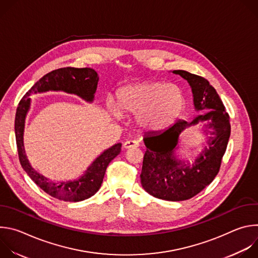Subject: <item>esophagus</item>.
Wrapping results in <instances>:
<instances>
[{"instance_id": "1", "label": "esophagus", "mask_w": 258, "mask_h": 258, "mask_svg": "<svg viewBox=\"0 0 258 258\" xmlns=\"http://www.w3.org/2000/svg\"><path fill=\"white\" fill-rule=\"evenodd\" d=\"M137 147H139V143L137 141H133V140H130V141H126L123 143V148L124 149H131V148H137Z\"/></svg>"}]
</instances>
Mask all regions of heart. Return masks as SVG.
I'll use <instances>...</instances> for the list:
<instances>
[{
  "mask_svg": "<svg viewBox=\"0 0 258 258\" xmlns=\"http://www.w3.org/2000/svg\"><path fill=\"white\" fill-rule=\"evenodd\" d=\"M116 100L120 112L137 114L138 125L149 132L169 126L186 106L183 91L176 85L163 82H145L121 87L116 92ZM108 107L114 116H120L111 103Z\"/></svg>",
  "mask_w": 258,
  "mask_h": 258,
  "instance_id": "b5f03b06",
  "label": "heart"
}]
</instances>
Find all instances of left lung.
<instances>
[{
    "mask_svg": "<svg viewBox=\"0 0 258 258\" xmlns=\"http://www.w3.org/2000/svg\"><path fill=\"white\" fill-rule=\"evenodd\" d=\"M172 73L189 83L194 108L204 113L191 122L178 120L162 132L145 135L143 141L147 150L140 176L147 193L167 201H182L200 193L218 173L230 139L231 123L223 101L207 80L185 70H173ZM200 122L208 145L191 165L177 157L179 135Z\"/></svg>",
    "mask_w": 258,
    "mask_h": 258,
    "instance_id": "8db88e82",
    "label": "left lung"
}]
</instances>
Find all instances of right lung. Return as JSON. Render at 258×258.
<instances>
[{
    "label": "right lung",
    "mask_w": 258,
    "mask_h": 258,
    "mask_svg": "<svg viewBox=\"0 0 258 258\" xmlns=\"http://www.w3.org/2000/svg\"><path fill=\"white\" fill-rule=\"evenodd\" d=\"M98 82V73L92 68L65 67L53 70L31 87L19 102L16 110L15 136L21 166L43 191L59 200L79 202L95 195L102 185L108 164L120 153L121 143H117L104 150L79 178L60 182L52 181L30 165L25 154L23 135L25 118L31 105L29 96L49 91H61L77 95L83 100L92 103L95 98Z\"/></svg>",
    "instance_id": "right-lung-1"
}]
</instances>
